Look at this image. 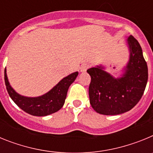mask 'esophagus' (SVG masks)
I'll list each match as a JSON object with an SVG mask.
<instances>
[{"label":"esophagus","instance_id":"esophagus-1","mask_svg":"<svg viewBox=\"0 0 153 153\" xmlns=\"http://www.w3.org/2000/svg\"><path fill=\"white\" fill-rule=\"evenodd\" d=\"M89 67V64L88 63H83V64L81 65L80 68H79V70H80V72H85Z\"/></svg>","mask_w":153,"mask_h":153}]
</instances>
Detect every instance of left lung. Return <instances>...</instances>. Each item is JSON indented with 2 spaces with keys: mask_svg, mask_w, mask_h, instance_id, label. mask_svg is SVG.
Masks as SVG:
<instances>
[{
  "mask_svg": "<svg viewBox=\"0 0 153 153\" xmlns=\"http://www.w3.org/2000/svg\"><path fill=\"white\" fill-rule=\"evenodd\" d=\"M129 60L120 76H115L102 65L87 70L91 76L89 97L91 106L102 115H119L136 106L143 97L148 80V67L139 42L126 39Z\"/></svg>",
  "mask_w": 153,
  "mask_h": 153,
  "instance_id": "1",
  "label": "left lung"
}]
</instances>
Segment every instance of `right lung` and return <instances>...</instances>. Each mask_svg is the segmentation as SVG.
<instances>
[{
    "mask_svg": "<svg viewBox=\"0 0 153 153\" xmlns=\"http://www.w3.org/2000/svg\"><path fill=\"white\" fill-rule=\"evenodd\" d=\"M78 72L70 74L45 94L39 97H29L22 96L15 91L10 86L4 70V81L7 90L12 100L24 112L36 117H45L52 114L63 107L67 97V91L78 76Z\"/></svg>",
    "mask_w": 153,
    "mask_h": 153,
    "instance_id": "add662e5",
    "label": "right lung"
}]
</instances>
